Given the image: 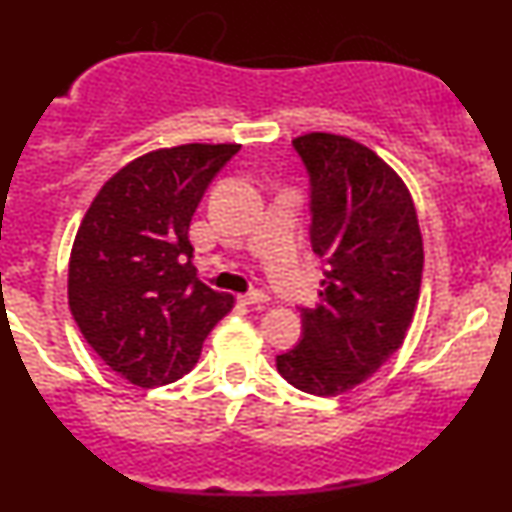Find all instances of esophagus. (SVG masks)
<instances>
[{
  "label": "esophagus",
  "mask_w": 512,
  "mask_h": 512,
  "mask_svg": "<svg viewBox=\"0 0 512 512\" xmlns=\"http://www.w3.org/2000/svg\"><path fill=\"white\" fill-rule=\"evenodd\" d=\"M267 301H269V296L262 291H250V293H243V296H240V303H245V305H264Z\"/></svg>",
  "instance_id": "esophagus-1"
}]
</instances>
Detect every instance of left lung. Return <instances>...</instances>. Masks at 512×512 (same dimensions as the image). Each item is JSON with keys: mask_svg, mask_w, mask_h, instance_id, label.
Returning a JSON list of instances; mask_svg holds the SVG:
<instances>
[{"mask_svg": "<svg viewBox=\"0 0 512 512\" xmlns=\"http://www.w3.org/2000/svg\"><path fill=\"white\" fill-rule=\"evenodd\" d=\"M310 178V245L320 301L301 308V342L276 356L281 378L334 397L402 346L424 272V240L402 178L368 146L310 132L293 139Z\"/></svg>", "mask_w": 512, "mask_h": 512, "instance_id": "left-lung-1", "label": "left lung"}]
</instances>
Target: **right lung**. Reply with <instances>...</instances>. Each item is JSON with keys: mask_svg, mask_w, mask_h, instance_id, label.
<instances>
[{"mask_svg": "<svg viewBox=\"0 0 512 512\" xmlns=\"http://www.w3.org/2000/svg\"><path fill=\"white\" fill-rule=\"evenodd\" d=\"M238 144H182L127 163L101 187L69 257V308L91 349L132 385L156 387L197 363L231 293L197 279L187 231Z\"/></svg>", "mask_w": 512, "mask_h": 512, "instance_id": "add662e5", "label": "right lung"}]
</instances>
